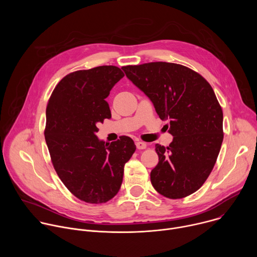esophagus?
Returning a JSON list of instances; mask_svg holds the SVG:
<instances>
[{"label": "esophagus", "mask_w": 257, "mask_h": 257, "mask_svg": "<svg viewBox=\"0 0 257 257\" xmlns=\"http://www.w3.org/2000/svg\"><path fill=\"white\" fill-rule=\"evenodd\" d=\"M136 148L138 150H145L146 149V143L141 142V141H137L136 142Z\"/></svg>", "instance_id": "34e87169"}]
</instances>
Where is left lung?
<instances>
[{"label":"left lung","mask_w":257,"mask_h":257,"mask_svg":"<svg viewBox=\"0 0 257 257\" xmlns=\"http://www.w3.org/2000/svg\"><path fill=\"white\" fill-rule=\"evenodd\" d=\"M148 96L159 117L169 121L173 141L156 145L159 164L151 173L154 188L178 199L197 191L221 150L223 111L210 84L195 71L174 63L153 62L122 68Z\"/></svg>","instance_id":"1"}]
</instances>
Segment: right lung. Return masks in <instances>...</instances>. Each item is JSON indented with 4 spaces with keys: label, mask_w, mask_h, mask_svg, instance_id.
Returning a JSON list of instances; mask_svg holds the SVG:
<instances>
[{
    "label": "right lung",
    "mask_w": 257,
    "mask_h": 257,
    "mask_svg": "<svg viewBox=\"0 0 257 257\" xmlns=\"http://www.w3.org/2000/svg\"><path fill=\"white\" fill-rule=\"evenodd\" d=\"M124 77L116 66H99L65 76L47 106L45 137L54 168L82 201L103 203L120 190L124 166L136 146L128 136L99 140L96 125L112 117L105 98Z\"/></svg>",
    "instance_id": "add662e5"
}]
</instances>
